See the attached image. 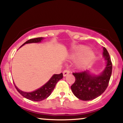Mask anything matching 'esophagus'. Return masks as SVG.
<instances>
[{
	"label": "esophagus",
	"instance_id": "34e87169",
	"mask_svg": "<svg viewBox=\"0 0 123 123\" xmlns=\"http://www.w3.org/2000/svg\"><path fill=\"white\" fill-rule=\"evenodd\" d=\"M70 73V70H68V69H65L63 71V76L64 77H65L67 76V75L68 74H69Z\"/></svg>",
	"mask_w": 123,
	"mask_h": 123
}]
</instances>
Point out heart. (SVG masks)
Masks as SVG:
<instances>
[{
    "mask_svg": "<svg viewBox=\"0 0 123 123\" xmlns=\"http://www.w3.org/2000/svg\"><path fill=\"white\" fill-rule=\"evenodd\" d=\"M94 53L88 47L85 45H80L77 47L72 54L73 57H78L76 60V65L78 68H83L86 66L94 58Z\"/></svg>",
    "mask_w": 123,
    "mask_h": 123,
    "instance_id": "1",
    "label": "heart"
}]
</instances>
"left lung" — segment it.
Returning <instances> with one entry per match:
<instances>
[{
  "label": "left lung",
  "instance_id": "8db88e82",
  "mask_svg": "<svg viewBox=\"0 0 123 123\" xmlns=\"http://www.w3.org/2000/svg\"><path fill=\"white\" fill-rule=\"evenodd\" d=\"M103 57L106 60V65L100 75H94L90 71L75 72L73 74L75 80L71 90L77 98L89 101L97 98L104 92L108 86L112 73V63L110 56L105 48H103Z\"/></svg>",
  "mask_w": 123,
  "mask_h": 123
}]
</instances>
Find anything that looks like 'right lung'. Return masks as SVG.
Wrapping results in <instances>:
<instances>
[{
	"mask_svg": "<svg viewBox=\"0 0 123 123\" xmlns=\"http://www.w3.org/2000/svg\"><path fill=\"white\" fill-rule=\"evenodd\" d=\"M43 38H44V37H37L32 38V39H30L28 40V41H27L21 47L23 46L25 44H26V43H40ZM63 73H62L59 74H54L46 83H45L44 85H43V86L37 89V90L31 92H26L22 91L18 89L16 85H14V86L17 89V90L18 91V92L22 96L25 97V98L28 99L30 100L34 101H40L43 100L45 98H48L51 95V92L54 89L55 85H56L57 82L63 78Z\"/></svg>",
	"mask_w": 123,
	"mask_h": 123,
	"instance_id": "obj_1",
	"label": "right lung"
}]
</instances>
